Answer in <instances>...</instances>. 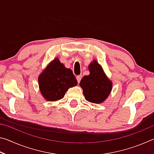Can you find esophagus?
I'll return each instance as SVG.
<instances>
[{
    "label": "esophagus",
    "instance_id": "obj_1",
    "mask_svg": "<svg viewBox=\"0 0 154 154\" xmlns=\"http://www.w3.org/2000/svg\"><path fill=\"white\" fill-rule=\"evenodd\" d=\"M82 75H78V76H77L76 78H77V80L78 83H79L81 79H82Z\"/></svg>",
    "mask_w": 154,
    "mask_h": 154
}]
</instances>
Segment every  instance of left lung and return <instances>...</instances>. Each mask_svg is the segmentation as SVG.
<instances>
[{
  "label": "left lung",
  "mask_w": 154,
  "mask_h": 154,
  "mask_svg": "<svg viewBox=\"0 0 154 154\" xmlns=\"http://www.w3.org/2000/svg\"><path fill=\"white\" fill-rule=\"evenodd\" d=\"M90 75L83 77L80 82L85 98L92 103L105 101L112 90V82L103 71L102 66L96 60L89 65Z\"/></svg>",
  "instance_id": "1"
}]
</instances>
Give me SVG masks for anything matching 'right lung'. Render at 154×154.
I'll use <instances>...</instances> for the list:
<instances>
[{
    "label": "right lung",
    "mask_w": 154,
    "mask_h": 154,
    "mask_svg": "<svg viewBox=\"0 0 154 154\" xmlns=\"http://www.w3.org/2000/svg\"><path fill=\"white\" fill-rule=\"evenodd\" d=\"M38 85L42 96L48 101L64 98L69 88L77 85L75 77L70 69H66L55 58L38 76Z\"/></svg>",
    "instance_id": "1"
}]
</instances>
